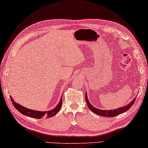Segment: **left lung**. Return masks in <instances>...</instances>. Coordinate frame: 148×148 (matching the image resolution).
<instances>
[{
  "instance_id": "obj_1",
  "label": "left lung",
  "mask_w": 148,
  "mask_h": 148,
  "mask_svg": "<svg viewBox=\"0 0 148 148\" xmlns=\"http://www.w3.org/2000/svg\"><path fill=\"white\" fill-rule=\"evenodd\" d=\"M136 98V97H135L132 101H131L130 103H128L127 105H126L125 106L118 108L114 109V110H103L94 107L92 105H91V104L90 103L88 99L87 93H86V94H85L86 102L87 105H88V106L90 110L96 114H97L98 115H101V116H105V117H113V116H115L125 112V111L128 110L130 108L133 106V105L135 101Z\"/></svg>"
}]
</instances>
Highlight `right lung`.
<instances>
[{
	"instance_id": "right-lung-1",
	"label": "right lung",
	"mask_w": 148,
	"mask_h": 148,
	"mask_svg": "<svg viewBox=\"0 0 148 148\" xmlns=\"http://www.w3.org/2000/svg\"><path fill=\"white\" fill-rule=\"evenodd\" d=\"M10 98L11 101H12L14 107L19 111L20 113H21L23 115L27 116L29 117L36 118V119H41L43 117H46L47 118H51L52 116H54L55 115L57 114V113L60 111V110L61 109L62 105V98H61L60 99L59 103H58V105L56 106L55 107V108H53V110L47 111H36V110L29 109L27 108H25L21 105H19L18 103H16L14 100L11 96H10Z\"/></svg>"
}]
</instances>
